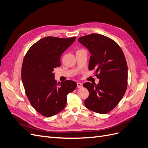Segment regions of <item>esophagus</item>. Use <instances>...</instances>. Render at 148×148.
Segmentation results:
<instances>
[{
    "instance_id": "34e87169",
    "label": "esophagus",
    "mask_w": 148,
    "mask_h": 148,
    "mask_svg": "<svg viewBox=\"0 0 148 148\" xmlns=\"http://www.w3.org/2000/svg\"><path fill=\"white\" fill-rule=\"evenodd\" d=\"M77 84V88H82L83 87V83H82L78 82Z\"/></svg>"
}]
</instances>
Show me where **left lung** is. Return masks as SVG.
Masks as SVG:
<instances>
[{"label": "left lung", "instance_id": "1", "mask_svg": "<svg viewBox=\"0 0 148 148\" xmlns=\"http://www.w3.org/2000/svg\"><path fill=\"white\" fill-rule=\"evenodd\" d=\"M78 42L91 53L89 69H95L99 79L97 84H83L89 92L84 105L95 112L108 113L119 104L127 89L128 67L124 53L117 42L102 34L84 36Z\"/></svg>", "mask_w": 148, "mask_h": 148}]
</instances>
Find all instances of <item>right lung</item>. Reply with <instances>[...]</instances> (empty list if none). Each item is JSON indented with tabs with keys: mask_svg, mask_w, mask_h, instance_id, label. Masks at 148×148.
<instances>
[{
	"mask_svg": "<svg viewBox=\"0 0 148 148\" xmlns=\"http://www.w3.org/2000/svg\"><path fill=\"white\" fill-rule=\"evenodd\" d=\"M76 38L47 36L31 46L24 58L21 80L31 104L47 117L63 110L66 97L73 92L77 83L66 80L57 83L53 70L60 66V57Z\"/></svg>",
	"mask_w": 148,
	"mask_h": 148,
	"instance_id": "1",
	"label": "right lung"
}]
</instances>
